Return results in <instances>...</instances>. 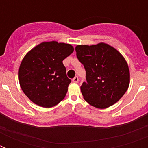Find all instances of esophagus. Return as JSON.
Wrapping results in <instances>:
<instances>
[{
    "mask_svg": "<svg viewBox=\"0 0 148 148\" xmlns=\"http://www.w3.org/2000/svg\"><path fill=\"white\" fill-rule=\"evenodd\" d=\"M72 81H73V82H74V83H77V82H78V81H79L78 77H77V76L74 77Z\"/></svg>",
    "mask_w": 148,
    "mask_h": 148,
    "instance_id": "esophagus-1",
    "label": "esophagus"
}]
</instances>
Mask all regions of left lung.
<instances>
[{
    "mask_svg": "<svg viewBox=\"0 0 148 148\" xmlns=\"http://www.w3.org/2000/svg\"><path fill=\"white\" fill-rule=\"evenodd\" d=\"M75 51L86 71L87 81L81 87L84 99L100 109L114 104L130 84L128 65L121 53L104 43L77 45Z\"/></svg>",
    "mask_w": 148,
    "mask_h": 148,
    "instance_id": "obj_1",
    "label": "left lung"
}]
</instances>
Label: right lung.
I'll list each match as a JSON object with an SVG mask.
<instances>
[{"label":"right lung","mask_w":148,"mask_h":148,"mask_svg":"<svg viewBox=\"0 0 148 148\" xmlns=\"http://www.w3.org/2000/svg\"><path fill=\"white\" fill-rule=\"evenodd\" d=\"M73 51L69 44L49 41L40 43L24 56L18 77L22 90L33 103L51 108L64 98L71 81L62 61Z\"/></svg>","instance_id":"obj_1"}]
</instances>
